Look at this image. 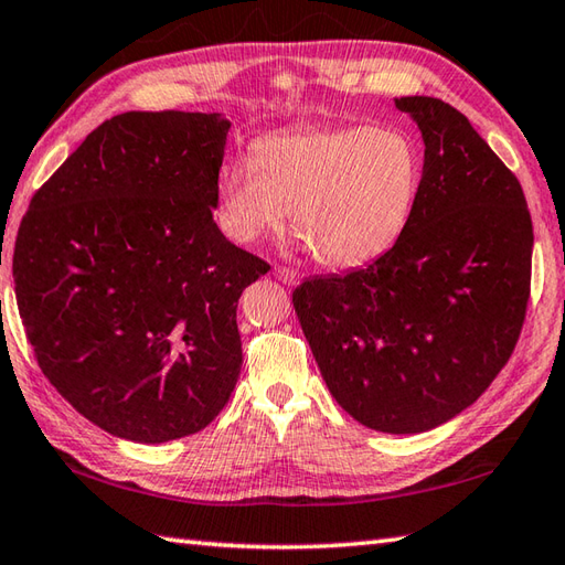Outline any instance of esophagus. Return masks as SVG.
<instances>
[{
    "label": "esophagus",
    "mask_w": 565,
    "mask_h": 565,
    "mask_svg": "<svg viewBox=\"0 0 565 565\" xmlns=\"http://www.w3.org/2000/svg\"><path fill=\"white\" fill-rule=\"evenodd\" d=\"M275 278H278L282 285H297L299 282V273L292 268H285V266H275Z\"/></svg>",
    "instance_id": "obj_1"
}]
</instances>
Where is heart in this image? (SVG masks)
I'll use <instances>...</instances> for the list:
<instances>
[{
    "mask_svg": "<svg viewBox=\"0 0 565 565\" xmlns=\"http://www.w3.org/2000/svg\"><path fill=\"white\" fill-rule=\"evenodd\" d=\"M420 154L392 128H299L263 137L250 161L220 173L217 224L234 244H256L290 215L297 239L326 268L377 260L406 232L420 185Z\"/></svg>",
    "mask_w": 565,
    "mask_h": 565,
    "instance_id": "heart-1",
    "label": "heart"
}]
</instances>
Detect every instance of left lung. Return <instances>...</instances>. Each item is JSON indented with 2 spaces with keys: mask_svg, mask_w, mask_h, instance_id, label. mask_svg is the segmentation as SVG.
Returning a JSON list of instances; mask_svg holds the SVG:
<instances>
[{
  "mask_svg": "<svg viewBox=\"0 0 565 565\" xmlns=\"http://www.w3.org/2000/svg\"><path fill=\"white\" fill-rule=\"evenodd\" d=\"M396 108L425 145L406 232L367 268L305 280L292 302L338 404L416 435L469 408L515 350L534 234L520 181L467 116L430 96Z\"/></svg>",
  "mask_w": 565,
  "mask_h": 565,
  "instance_id": "8db88e82",
  "label": "left lung"
}]
</instances>
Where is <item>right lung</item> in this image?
Wrapping results in <instances>:
<instances>
[{"label": "right lung", "instance_id": "1", "mask_svg": "<svg viewBox=\"0 0 565 565\" xmlns=\"http://www.w3.org/2000/svg\"><path fill=\"white\" fill-rule=\"evenodd\" d=\"M230 128L222 113H120L21 220L14 285L38 365L122 440L203 430L239 380L236 302L268 263L212 220Z\"/></svg>", "mask_w": 565, "mask_h": 565}]
</instances>
